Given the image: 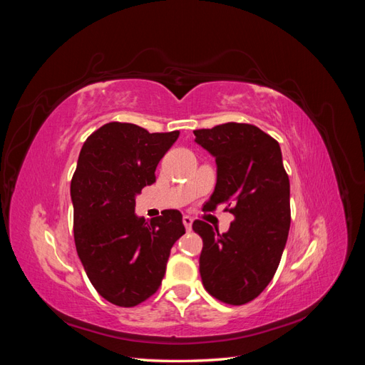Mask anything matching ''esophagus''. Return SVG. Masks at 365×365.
Masks as SVG:
<instances>
[{"instance_id": "esophagus-1", "label": "esophagus", "mask_w": 365, "mask_h": 365, "mask_svg": "<svg viewBox=\"0 0 365 365\" xmlns=\"http://www.w3.org/2000/svg\"><path fill=\"white\" fill-rule=\"evenodd\" d=\"M182 224L185 227V230H190L192 228V224H193V219L190 216H182Z\"/></svg>"}]
</instances>
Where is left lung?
I'll return each mask as SVG.
<instances>
[{
  "mask_svg": "<svg viewBox=\"0 0 365 365\" xmlns=\"http://www.w3.org/2000/svg\"><path fill=\"white\" fill-rule=\"evenodd\" d=\"M195 141L215 157L217 178L205 204H227L235 222L219 235L195 220L202 237L200 272L205 291L228 304L254 300L279 268L291 225L289 178L279 143L257 126L225 123L197 129Z\"/></svg>",
  "mask_w": 365,
  "mask_h": 365,
  "instance_id": "obj_1",
  "label": "left lung"
}]
</instances>
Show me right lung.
<instances>
[{
	"label": "right lung",
	"instance_id": "add662e5",
	"mask_svg": "<svg viewBox=\"0 0 365 365\" xmlns=\"http://www.w3.org/2000/svg\"><path fill=\"white\" fill-rule=\"evenodd\" d=\"M180 132L149 134L132 123H106L86 138L71 180L74 242L88 279L109 303L132 307L155 294L182 215L164 210L146 220L135 197Z\"/></svg>",
	"mask_w": 365,
	"mask_h": 365
}]
</instances>
